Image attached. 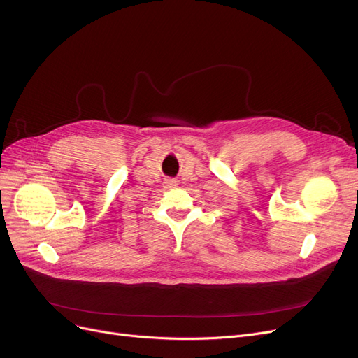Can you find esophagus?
Wrapping results in <instances>:
<instances>
[{
  "mask_svg": "<svg viewBox=\"0 0 358 358\" xmlns=\"http://www.w3.org/2000/svg\"><path fill=\"white\" fill-rule=\"evenodd\" d=\"M165 187L166 189H174V187L177 185V181L176 180H165Z\"/></svg>",
  "mask_w": 358,
  "mask_h": 358,
  "instance_id": "34e87169",
  "label": "esophagus"
}]
</instances>
